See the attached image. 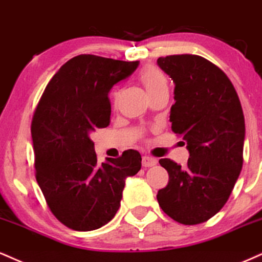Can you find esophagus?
Segmentation results:
<instances>
[{
    "label": "esophagus",
    "mask_w": 262,
    "mask_h": 262,
    "mask_svg": "<svg viewBox=\"0 0 262 262\" xmlns=\"http://www.w3.org/2000/svg\"><path fill=\"white\" fill-rule=\"evenodd\" d=\"M157 164V159L152 158V157H147L144 156L142 158V165L144 168H149V167H153V165Z\"/></svg>",
    "instance_id": "1"
}]
</instances>
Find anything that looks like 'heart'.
I'll return each instance as SVG.
<instances>
[{
	"label": "heart",
	"instance_id": "b5f03b06",
	"mask_svg": "<svg viewBox=\"0 0 262 262\" xmlns=\"http://www.w3.org/2000/svg\"><path fill=\"white\" fill-rule=\"evenodd\" d=\"M141 83L143 84L144 89L148 93L149 98L155 97L157 94L168 92V81L159 70L157 69H147L141 73Z\"/></svg>",
	"mask_w": 262,
	"mask_h": 262
}]
</instances>
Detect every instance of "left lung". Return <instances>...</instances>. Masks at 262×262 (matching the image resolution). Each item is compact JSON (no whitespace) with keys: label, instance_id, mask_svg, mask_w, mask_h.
<instances>
[{"label":"left lung","instance_id":"left-lung-1","mask_svg":"<svg viewBox=\"0 0 262 262\" xmlns=\"http://www.w3.org/2000/svg\"><path fill=\"white\" fill-rule=\"evenodd\" d=\"M157 63L175 84L171 130L183 137L190 153L185 167L168 158L159 161L169 183L157 200L169 217L192 226L220 212L238 180L244 114L232 82L211 61L185 54L159 57Z\"/></svg>","mask_w":262,"mask_h":262}]
</instances>
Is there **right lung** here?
<instances>
[{"label": "right lung", "instance_id": "add662e5", "mask_svg": "<svg viewBox=\"0 0 262 262\" xmlns=\"http://www.w3.org/2000/svg\"><path fill=\"white\" fill-rule=\"evenodd\" d=\"M138 61L78 55L55 73L32 120L35 178L52 214L69 228L94 230L113 220L127 177L141 169L128 149L99 164L91 135L109 125V92Z\"/></svg>", "mask_w": 262, "mask_h": 262}]
</instances>
